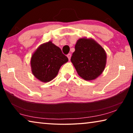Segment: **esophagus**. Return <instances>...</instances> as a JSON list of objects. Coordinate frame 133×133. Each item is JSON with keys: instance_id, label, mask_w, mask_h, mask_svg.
<instances>
[{"instance_id": "34e87169", "label": "esophagus", "mask_w": 133, "mask_h": 133, "mask_svg": "<svg viewBox=\"0 0 133 133\" xmlns=\"http://www.w3.org/2000/svg\"><path fill=\"white\" fill-rule=\"evenodd\" d=\"M67 57H68L69 60H70V58H71V54H70V53H69L68 55H67Z\"/></svg>"}]
</instances>
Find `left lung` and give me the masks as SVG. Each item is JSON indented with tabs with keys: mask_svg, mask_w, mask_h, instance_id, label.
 Wrapping results in <instances>:
<instances>
[{
	"mask_svg": "<svg viewBox=\"0 0 133 133\" xmlns=\"http://www.w3.org/2000/svg\"><path fill=\"white\" fill-rule=\"evenodd\" d=\"M106 58L105 50L96 41L82 38L76 43L71 62L81 77L85 80H92L102 73Z\"/></svg>",
	"mask_w": 133,
	"mask_h": 133,
	"instance_id": "1",
	"label": "left lung"
}]
</instances>
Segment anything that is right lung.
I'll list each match as a JSON object with an SVG mask.
<instances>
[{
  "mask_svg": "<svg viewBox=\"0 0 133 133\" xmlns=\"http://www.w3.org/2000/svg\"><path fill=\"white\" fill-rule=\"evenodd\" d=\"M68 60L61 49L49 42L40 45L31 56V71L41 82H50L57 76L60 67Z\"/></svg>",
  "mask_w": 133,
  "mask_h": 133,
  "instance_id": "1",
  "label": "right lung"
}]
</instances>
